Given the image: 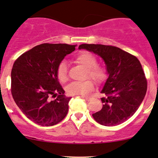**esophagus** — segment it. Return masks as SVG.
Instances as JSON below:
<instances>
[{
  "label": "esophagus",
  "instance_id": "obj_1",
  "mask_svg": "<svg viewBox=\"0 0 158 158\" xmlns=\"http://www.w3.org/2000/svg\"><path fill=\"white\" fill-rule=\"evenodd\" d=\"M85 99H86L87 101H90V100H92V99H94V97H85Z\"/></svg>",
  "mask_w": 158,
  "mask_h": 158
}]
</instances>
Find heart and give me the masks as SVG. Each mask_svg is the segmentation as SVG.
<instances>
[{"mask_svg":"<svg viewBox=\"0 0 158 158\" xmlns=\"http://www.w3.org/2000/svg\"><path fill=\"white\" fill-rule=\"evenodd\" d=\"M77 64L86 69L85 78H90L97 84H102L106 80L108 73L105 67L97 64V59L95 56L88 51H81L74 58ZM56 75L59 81L64 83L68 81V70L66 63L61 61L58 65ZM94 90V84L90 79L82 81H73L67 87V91L70 95L88 96Z\"/></svg>","mask_w":158,"mask_h":158,"instance_id":"b5f03b06","label":"heart"}]
</instances>
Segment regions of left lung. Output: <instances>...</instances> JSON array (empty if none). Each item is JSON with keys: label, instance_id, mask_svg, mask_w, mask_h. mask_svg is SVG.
<instances>
[{"label": "left lung", "instance_id": "obj_1", "mask_svg": "<svg viewBox=\"0 0 158 158\" xmlns=\"http://www.w3.org/2000/svg\"><path fill=\"white\" fill-rule=\"evenodd\" d=\"M86 49L102 58L108 76L101 93L102 109L92 114L99 124L113 126L121 124L135 114L147 90V79L136 56L110 45L82 44Z\"/></svg>", "mask_w": 158, "mask_h": 158}]
</instances>
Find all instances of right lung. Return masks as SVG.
I'll return each instance as SVG.
<instances>
[{
	"mask_svg": "<svg viewBox=\"0 0 158 158\" xmlns=\"http://www.w3.org/2000/svg\"><path fill=\"white\" fill-rule=\"evenodd\" d=\"M76 45L44 43L23 52L11 72V93L23 114L36 124L51 126L60 123L68 111L70 97L58 81L56 70ZM50 97H56L53 101Z\"/></svg>",
	"mask_w": 158,
	"mask_h": 158,
	"instance_id": "1",
	"label": "right lung"
}]
</instances>
